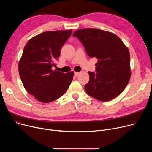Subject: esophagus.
Instances as JSON below:
<instances>
[{"label":"esophagus","instance_id":"esophagus-1","mask_svg":"<svg viewBox=\"0 0 152 152\" xmlns=\"http://www.w3.org/2000/svg\"><path fill=\"white\" fill-rule=\"evenodd\" d=\"M79 73H79V72H75V76H78L79 75Z\"/></svg>","mask_w":152,"mask_h":152}]
</instances>
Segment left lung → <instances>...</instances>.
<instances>
[{
    "mask_svg": "<svg viewBox=\"0 0 152 152\" xmlns=\"http://www.w3.org/2000/svg\"><path fill=\"white\" fill-rule=\"evenodd\" d=\"M83 43L91 58L98 59L97 73L89 71L86 93L102 102L112 100L120 94L131 77L130 53L116 34L95 28L80 29L73 34Z\"/></svg>",
    "mask_w": 152,
    "mask_h": 152,
    "instance_id": "1",
    "label": "left lung"
}]
</instances>
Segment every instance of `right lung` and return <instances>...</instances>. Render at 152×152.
Wrapping results in <instances>:
<instances>
[{
	"mask_svg": "<svg viewBox=\"0 0 152 152\" xmlns=\"http://www.w3.org/2000/svg\"><path fill=\"white\" fill-rule=\"evenodd\" d=\"M71 33L72 29L46 31L32 37L24 47L19 75L25 89L39 102L61 97L73 81V71L65 74L52 69Z\"/></svg>",
	"mask_w": 152,
	"mask_h": 152,
	"instance_id": "right-lung-1",
	"label": "right lung"
}]
</instances>
